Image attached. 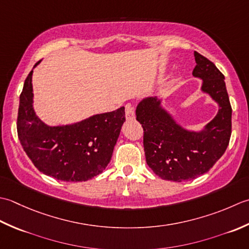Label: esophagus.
<instances>
[{"instance_id": "1", "label": "esophagus", "mask_w": 249, "mask_h": 249, "mask_svg": "<svg viewBox=\"0 0 249 249\" xmlns=\"http://www.w3.org/2000/svg\"><path fill=\"white\" fill-rule=\"evenodd\" d=\"M134 115H135L134 106L131 105V104L125 105V118L126 119H133Z\"/></svg>"}]
</instances>
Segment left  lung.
I'll return each mask as SVG.
<instances>
[{"instance_id": "obj_1", "label": "left lung", "mask_w": 249, "mask_h": 249, "mask_svg": "<svg viewBox=\"0 0 249 249\" xmlns=\"http://www.w3.org/2000/svg\"><path fill=\"white\" fill-rule=\"evenodd\" d=\"M196 65L192 75L203 79L202 91L219 105L216 117L202 132H190L177 124L160 106L148 98L136 107V120L143 126L146 162L162 179L184 181L209 172L225 154L231 136L232 108L225 76L216 65L195 52Z\"/></svg>"}]
</instances>
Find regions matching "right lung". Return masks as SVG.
Returning a JSON list of instances; mask_svg holds the SVG:
<instances>
[{"mask_svg": "<svg viewBox=\"0 0 249 249\" xmlns=\"http://www.w3.org/2000/svg\"><path fill=\"white\" fill-rule=\"evenodd\" d=\"M32 74L33 71L24 80L17 117L18 138L25 154L38 171L59 180L86 181L102 173L125 120L124 107L74 124L49 126L33 109Z\"/></svg>", "mask_w": 249, "mask_h": 249, "instance_id": "1", "label": "right lung"}]
</instances>
